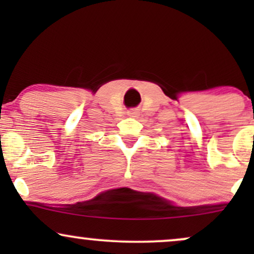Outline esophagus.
Wrapping results in <instances>:
<instances>
[{"instance_id": "esophagus-1", "label": "esophagus", "mask_w": 254, "mask_h": 254, "mask_svg": "<svg viewBox=\"0 0 254 254\" xmlns=\"http://www.w3.org/2000/svg\"><path fill=\"white\" fill-rule=\"evenodd\" d=\"M127 116L132 118H137L139 116V111L138 109H131L130 111H127Z\"/></svg>"}]
</instances>
